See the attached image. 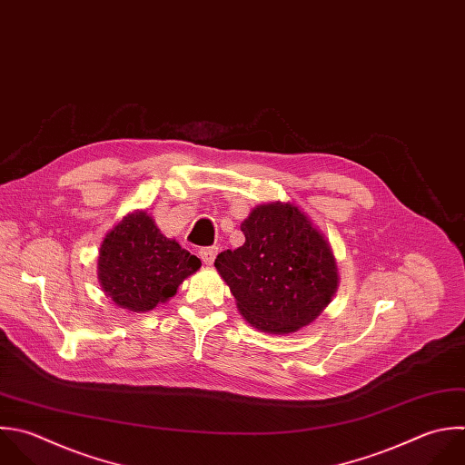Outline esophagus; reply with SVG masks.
Returning a JSON list of instances; mask_svg holds the SVG:
<instances>
[{
    "instance_id": "obj_1",
    "label": "esophagus",
    "mask_w": 465,
    "mask_h": 465,
    "mask_svg": "<svg viewBox=\"0 0 465 465\" xmlns=\"http://www.w3.org/2000/svg\"><path fill=\"white\" fill-rule=\"evenodd\" d=\"M216 254H218V247H203V249H200V258H202V262L205 265H213Z\"/></svg>"
}]
</instances>
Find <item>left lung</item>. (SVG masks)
<instances>
[{
  "label": "left lung",
  "mask_w": 465,
  "mask_h": 465,
  "mask_svg": "<svg viewBox=\"0 0 465 465\" xmlns=\"http://www.w3.org/2000/svg\"><path fill=\"white\" fill-rule=\"evenodd\" d=\"M242 232L245 243L220 252L214 267L243 318L274 334L309 325L338 287L325 238L298 207L280 202L256 207Z\"/></svg>",
  "instance_id": "obj_1"
}]
</instances>
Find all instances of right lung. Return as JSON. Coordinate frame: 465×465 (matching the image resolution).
<instances>
[{
    "mask_svg": "<svg viewBox=\"0 0 465 465\" xmlns=\"http://www.w3.org/2000/svg\"><path fill=\"white\" fill-rule=\"evenodd\" d=\"M200 265L176 240L165 238L147 213L138 211L105 236L98 278L116 305L145 312L174 296L178 285Z\"/></svg>",
    "mask_w": 465,
    "mask_h": 465,
    "instance_id": "right-lung-1",
    "label": "right lung"
}]
</instances>
